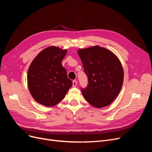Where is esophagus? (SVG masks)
<instances>
[{
    "label": "esophagus",
    "mask_w": 152,
    "mask_h": 152,
    "mask_svg": "<svg viewBox=\"0 0 152 152\" xmlns=\"http://www.w3.org/2000/svg\"><path fill=\"white\" fill-rule=\"evenodd\" d=\"M77 84V81L76 80H74L73 81H72V86L73 87H76V86Z\"/></svg>",
    "instance_id": "obj_1"
}]
</instances>
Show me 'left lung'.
Instances as JSON below:
<instances>
[{"label":"left lung","mask_w":152,"mask_h":152,"mask_svg":"<svg viewBox=\"0 0 152 152\" xmlns=\"http://www.w3.org/2000/svg\"><path fill=\"white\" fill-rule=\"evenodd\" d=\"M88 78L82 93L92 106L101 108L110 104L119 94L124 80L121 61L113 52L99 46L77 51Z\"/></svg>","instance_id":"8db88e82"}]
</instances>
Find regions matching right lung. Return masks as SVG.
<instances>
[{
	"label": "right lung",
	"instance_id": "1",
	"mask_svg": "<svg viewBox=\"0 0 152 152\" xmlns=\"http://www.w3.org/2000/svg\"><path fill=\"white\" fill-rule=\"evenodd\" d=\"M66 50L52 46L43 50L31 62L27 73L30 94L39 104L54 106L61 102L72 82L61 61Z\"/></svg>",
	"mask_w": 152,
	"mask_h": 152
}]
</instances>
